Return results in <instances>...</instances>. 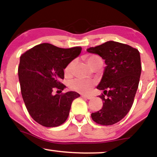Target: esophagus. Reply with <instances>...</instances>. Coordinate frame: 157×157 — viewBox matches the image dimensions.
Wrapping results in <instances>:
<instances>
[{
    "label": "esophagus",
    "instance_id": "1",
    "mask_svg": "<svg viewBox=\"0 0 157 157\" xmlns=\"http://www.w3.org/2000/svg\"><path fill=\"white\" fill-rule=\"evenodd\" d=\"M82 97L88 99V100H91V99H92V97L89 96V95H82Z\"/></svg>",
    "mask_w": 157,
    "mask_h": 157
}]
</instances>
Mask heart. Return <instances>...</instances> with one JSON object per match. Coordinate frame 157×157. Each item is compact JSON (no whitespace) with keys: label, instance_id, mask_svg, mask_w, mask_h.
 Listing matches in <instances>:
<instances>
[{"label":"heart","instance_id":"b5f03b06","mask_svg":"<svg viewBox=\"0 0 157 157\" xmlns=\"http://www.w3.org/2000/svg\"><path fill=\"white\" fill-rule=\"evenodd\" d=\"M99 58H100V57H98L97 56L95 55L89 56L87 58V62L89 66H91L94 61H95ZM75 65V61H71V62L66 66V68H65V75H67V76L71 75L73 72ZM94 85V82L93 80L76 78L69 81V82H68V87H69L70 89L72 90V91H76V92H79L81 94H86L89 92V91L91 89V88L93 87Z\"/></svg>","mask_w":157,"mask_h":157}]
</instances>
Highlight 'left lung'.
I'll use <instances>...</instances> for the list:
<instances>
[{
    "label": "left lung",
    "mask_w": 157,
    "mask_h": 157,
    "mask_svg": "<svg viewBox=\"0 0 157 157\" xmlns=\"http://www.w3.org/2000/svg\"><path fill=\"white\" fill-rule=\"evenodd\" d=\"M87 52L100 56L106 64L97 86L103 91L104 94L100 96L103 105L100 111L91 113V118L100 125H113L125 117L134 102L142 71L140 52L112 40L88 48Z\"/></svg>",
    "instance_id": "1"
}]
</instances>
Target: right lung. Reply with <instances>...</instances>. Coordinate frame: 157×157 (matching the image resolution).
<instances>
[{"label":"right lung","mask_w":157,"mask_h":157,"mask_svg":"<svg viewBox=\"0 0 157 157\" xmlns=\"http://www.w3.org/2000/svg\"><path fill=\"white\" fill-rule=\"evenodd\" d=\"M80 46L70 48L50 44L34 46L20 57L18 77L21 94L27 111L35 121L45 127H56L67 120L71 103L80 97L75 91L52 94L54 89L62 91L61 83L66 66L80 55Z\"/></svg>","instance_id":"add662e5"}]
</instances>
